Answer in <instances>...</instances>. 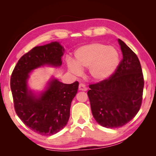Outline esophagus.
Returning <instances> with one entry per match:
<instances>
[{"instance_id":"1","label":"esophagus","mask_w":156,"mask_h":156,"mask_svg":"<svg viewBox=\"0 0 156 156\" xmlns=\"http://www.w3.org/2000/svg\"><path fill=\"white\" fill-rule=\"evenodd\" d=\"M79 90H81V91H86L87 90V88L85 85H84V84L80 83L79 86Z\"/></svg>"}]
</instances>
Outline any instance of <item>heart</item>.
<instances>
[{
  "label": "heart",
  "instance_id": "1",
  "mask_svg": "<svg viewBox=\"0 0 156 156\" xmlns=\"http://www.w3.org/2000/svg\"><path fill=\"white\" fill-rule=\"evenodd\" d=\"M75 62L69 61L70 72L79 75L81 68H88L90 76L101 81L115 73L120 63V53L115 48L104 44L94 42L83 45L75 53Z\"/></svg>",
  "mask_w": 156,
  "mask_h": 156
}]
</instances>
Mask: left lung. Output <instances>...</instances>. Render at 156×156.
<instances>
[{
  "mask_svg": "<svg viewBox=\"0 0 156 156\" xmlns=\"http://www.w3.org/2000/svg\"><path fill=\"white\" fill-rule=\"evenodd\" d=\"M123 58L111 77L89 85L87 92L96 121L107 128L124 126L139 112L144 77L137 56L119 39Z\"/></svg>",
  "mask_w": 156,
  "mask_h": 156,
  "instance_id": "obj_1",
  "label": "left lung"
}]
</instances>
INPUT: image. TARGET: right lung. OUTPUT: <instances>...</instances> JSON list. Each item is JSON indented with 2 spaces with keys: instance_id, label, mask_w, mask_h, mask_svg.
<instances>
[{
  "instance_id": "add662e5",
  "label": "right lung",
  "mask_w": 156,
  "mask_h": 156,
  "mask_svg": "<svg viewBox=\"0 0 156 156\" xmlns=\"http://www.w3.org/2000/svg\"><path fill=\"white\" fill-rule=\"evenodd\" d=\"M64 49L58 42L35 47L23 55L10 79L14 108L25 126L42 135H52L67 124L72 100L79 82L64 84L53 79L39 98L28 90L27 81L30 71L45 64L60 66Z\"/></svg>"
}]
</instances>
